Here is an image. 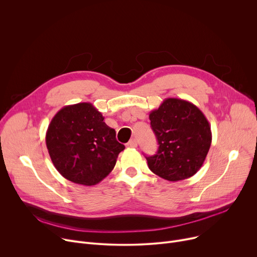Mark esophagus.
<instances>
[{
    "mask_svg": "<svg viewBox=\"0 0 257 257\" xmlns=\"http://www.w3.org/2000/svg\"><path fill=\"white\" fill-rule=\"evenodd\" d=\"M127 147H129V148H136V147H138V141H136V139H132L127 144Z\"/></svg>",
    "mask_w": 257,
    "mask_h": 257,
    "instance_id": "34e87169",
    "label": "esophagus"
}]
</instances>
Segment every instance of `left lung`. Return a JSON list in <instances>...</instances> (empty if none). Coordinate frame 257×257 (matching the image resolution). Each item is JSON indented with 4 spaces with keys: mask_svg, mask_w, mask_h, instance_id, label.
Returning <instances> with one entry per match:
<instances>
[{
    "mask_svg": "<svg viewBox=\"0 0 257 257\" xmlns=\"http://www.w3.org/2000/svg\"><path fill=\"white\" fill-rule=\"evenodd\" d=\"M149 117L159 145L155 155L146 157L149 168L170 182L194 176L212 143L207 117L191 102L178 98L165 99Z\"/></svg>",
    "mask_w": 257,
    "mask_h": 257,
    "instance_id": "obj_1",
    "label": "left lung"
}]
</instances>
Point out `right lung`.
I'll list each match as a JSON object with an SVG mask.
<instances>
[{
    "mask_svg": "<svg viewBox=\"0 0 257 257\" xmlns=\"http://www.w3.org/2000/svg\"><path fill=\"white\" fill-rule=\"evenodd\" d=\"M93 104L82 102L60 109L47 128L45 142L58 172L75 184L93 186L113 169L125 146Z\"/></svg>",
    "mask_w": 257,
    "mask_h": 257,
    "instance_id": "1",
    "label": "right lung"
}]
</instances>
